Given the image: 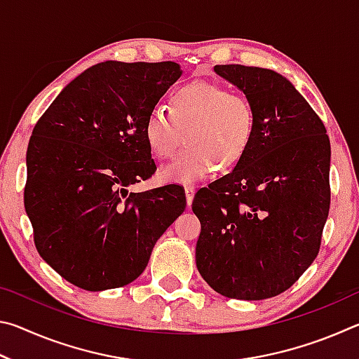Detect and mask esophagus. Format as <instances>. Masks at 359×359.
<instances>
[{
  "mask_svg": "<svg viewBox=\"0 0 359 359\" xmlns=\"http://www.w3.org/2000/svg\"><path fill=\"white\" fill-rule=\"evenodd\" d=\"M194 193H196V188H194V187H187L185 188V198H187V205H188V208H190L191 203H193Z\"/></svg>",
  "mask_w": 359,
  "mask_h": 359,
  "instance_id": "1",
  "label": "esophagus"
}]
</instances>
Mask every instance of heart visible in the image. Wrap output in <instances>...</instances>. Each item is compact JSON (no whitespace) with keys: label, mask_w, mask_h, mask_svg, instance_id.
<instances>
[{"label":"heart","mask_w":359,"mask_h":359,"mask_svg":"<svg viewBox=\"0 0 359 359\" xmlns=\"http://www.w3.org/2000/svg\"><path fill=\"white\" fill-rule=\"evenodd\" d=\"M184 133L188 147L160 169V179L168 184L191 185L208 179L218 165L222 169L238 165L253 139V104L220 83L180 85L171 95L169 111L156 107L150 112L144 136L151 154L168 160L184 142Z\"/></svg>","instance_id":"obj_1"}]
</instances>
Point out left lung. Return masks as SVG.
<instances>
[{"mask_svg": "<svg viewBox=\"0 0 359 359\" xmlns=\"http://www.w3.org/2000/svg\"><path fill=\"white\" fill-rule=\"evenodd\" d=\"M255 109V133L233 172L198 191L196 267L231 299L288 290L317 258L330 212L331 145L323 121L287 77L217 65Z\"/></svg>", "mask_w": 359, "mask_h": 359, "instance_id": "obj_1", "label": "left lung"}]
</instances>
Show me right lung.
<instances>
[{
	"instance_id": "1",
	"label": "right lung",
	"mask_w": 359,
	"mask_h": 359,
	"mask_svg": "<svg viewBox=\"0 0 359 359\" xmlns=\"http://www.w3.org/2000/svg\"><path fill=\"white\" fill-rule=\"evenodd\" d=\"M180 76L174 62L98 63L66 85L34 126L25 185L34 245L79 288L136 280L185 210L177 185L126 190L155 172L144 125Z\"/></svg>"
}]
</instances>
